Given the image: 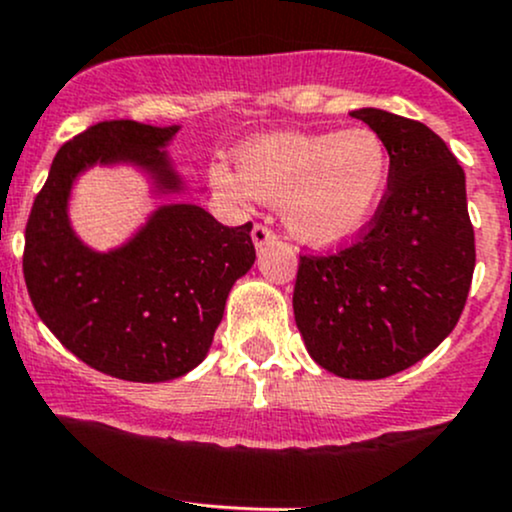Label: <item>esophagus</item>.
Returning <instances> with one entry per match:
<instances>
[{
  "label": "esophagus",
  "instance_id": "obj_1",
  "mask_svg": "<svg viewBox=\"0 0 512 512\" xmlns=\"http://www.w3.org/2000/svg\"><path fill=\"white\" fill-rule=\"evenodd\" d=\"M252 243H255L257 250H262V247L277 243V233H274L267 223H255V226H252Z\"/></svg>",
  "mask_w": 512,
  "mask_h": 512
}]
</instances>
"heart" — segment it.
<instances>
[{"mask_svg":"<svg viewBox=\"0 0 512 512\" xmlns=\"http://www.w3.org/2000/svg\"><path fill=\"white\" fill-rule=\"evenodd\" d=\"M211 177L228 199L282 204L296 238L330 247L369 226L389 187L391 157L372 128L282 133L247 145L238 177L226 165H213Z\"/></svg>","mask_w":512,"mask_h":512,"instance_id":"obj_1","label":"heart"}]
</instances>
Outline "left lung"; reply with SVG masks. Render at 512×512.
I'll use <instances>...</instances> for the list:
<instances>
[{"instance_id":"left-lung-1","label":"left lung","mask_w":512,"mask_h":512,"mask_svg":"<svg viewBox=\"0 0 512 512\" xmlns=\"http://www.w3.org/2000/svg\"><path fill=\"white\" fill-rule=\"evenodd\" d=\"M391 177L369 226L328 255H299L294 316L308 352L345 379H384L457 325L476 265L464 170L425 123L359 109Z\"/></svg>"}]
</instances>
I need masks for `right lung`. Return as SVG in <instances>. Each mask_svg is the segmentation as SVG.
Instances as JSON below:
<instances>
[{"instance_id":"add662e5","label":"right lung","mask_w":512,"mask_h":512,"mask_svg":"<svg viewBox=\"0 0 512 512\" xmlns=\"http://www.w3.org/2000/svg\"><path fill=\"white\" fill-rule=\"evenodd\" d=\"M177 126L101 121L67 140L26 223L33 308L67 350L126 381H167L209 352L230 286L255 262L252 223L228 228L192 204L162 206L121 250H87L67 223L72 179L94 162L131 160L177 189L162 145Z\"/></svg>"}]
</instances>
